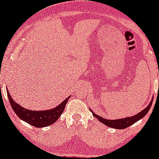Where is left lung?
Returning a JSON list of instances; mask_svg holds the SVG:
<instances>
[{
	"label": "left lung",
	"instance_id": "obj_1",
	"mask_svg": "<svg viewBox=\"0 0 159 159\" xmlns=\"http://www.w3.org/2000/svg\"><path fill=\"white\" fill-rule=\"evenodd\" d=\"M153 98H152L151 101H150L148 105L144 109L141 111L140 113H138V114H137L136 115H134V116H132L125 117V118H121L119 119H111H111H104L103 117L100 116L98 115L95 114V113H93L90 108V111L93 113V115L94 116V117L97 118L100 121H101V122L104 124L105 125L111 128H114V129H122L129 127V126H131L132 125H133V124L137 122V121L140 120V119H143V117L147 114V113L149 111V109L151 107L152 102H153Z\"/></svg>",
	"mask_w": 159,
	"mask_h": 159
}]
</instances>
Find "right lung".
I'll return each instance as SVG.
<instances>
[{"instance_id":"1","label":"right lung","mask_w":159,"mask_h":159,"mask_svg":"<svg viewBox=\"0 0 159 159\" xmlns=\"http://www.w3.org/2000/svg\"><path fill=\"white\" fill-rule=\"evenodd\" d=\"M6 91H7V95L11 106L19 118H20L21 120L25 122L30 124V125L38 128L48 127V126L55 123L59 119L60 116L64 111L66 104L68 102L69 98L71 97L70 95L66 98L59 105L56 106L55 108H51V109L45 111H32L22 107L16 101H14L11 96L7 88H6Z\"/></svg>"}]
</instances>
